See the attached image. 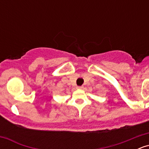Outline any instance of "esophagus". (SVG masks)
Wrapping results in <instances>:
<instances>
[{
    "instance_id": "34e87169",
    "label": "esophagus",
    "mask_w": 149,
    "mask_h": 149,
    "mask_svg": "<svg viewBox=\"0 0 149 149\" xmlns=\"http://www.w3.org/2000/svg\"><path fill=\"white\" fill-rule=\"evenodd\" d=\"M78 89H80V90H81V89H83V86H79V87H78V88H77Z\"/></svg>"
}]
</instances>
